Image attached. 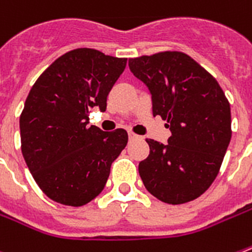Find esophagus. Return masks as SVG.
<instances>
[{"mask_svg":"<svg viewBox=\"0 0 252 252\" xmlns=\"http://www.w3.org/2000/svg\"><path fill=\"white\" fill-rule=\"evenodd\" d=\"M128 137H129L130 141H132V139H137V138H139V136H137V134H134V133H132V132L128 133Z\"/></svg>","mask_w":252,"mask_h":252,"instance_id":"34e87169","label":"esophagus"}]
</instances>
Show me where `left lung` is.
Wrapping results in <instances>:
<instances>
[{"label":"left lung","instance_id":"8db88e82","mask_svg":"<svg viewBox=\"0 0 252 252\" xmlns=\"http://www.w3.org/2000/svg\"><path fill=\"white\" fill-rule=\"evenodd\" d=\"M129 69L149 88L154 116L172 132L166 145L146 139L150 155L138 165L143 185L166 204L192 201L217 178L227 152L229 102L215 78L183 52L129 59Z\"/></svg>","mask_w":252,"mask_h":252}]
</instances>
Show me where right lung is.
<instances>
[{"mask_svg":"<svg viewBox=\"0 0 252 252\" xmlns=\"http://www.w3.org/2000/svg\"><path fill=\"white\" fill-rule=\"evenodd\" d=\"M126 65V59L77 48L55 60L32 87L20 115L22 152L51 200L82 206L106 185L128 133L88 128V114L94 106L106 110L107 96Z\"/></svg>","mask_w":252,"mask_h":252,"instance_id":"obj_1","label":"right lung"}]
</instances>
